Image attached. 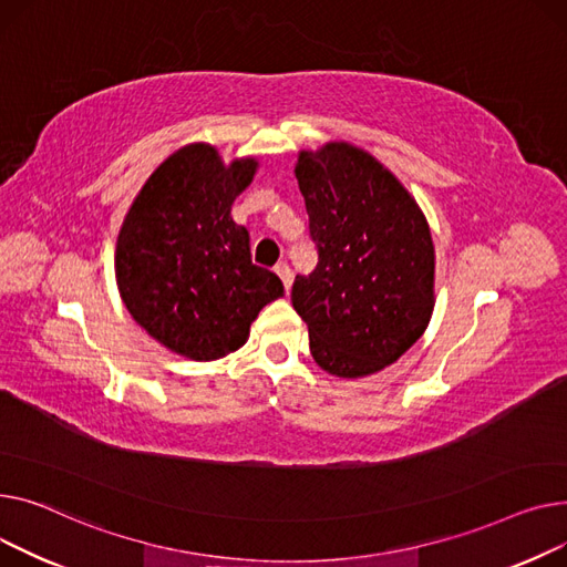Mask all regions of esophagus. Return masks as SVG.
I'll list each match as a JSON object with an SVG mask.
<instances>
[{"label": "esophagus", "instance_id": "esophagus-1", "mask_svg": "<svg viewBox=\"0 0 567 567\" xmlns=\"http://www.w3.org/2000/svg\"><path fill=\"white\" fill-rule=\"evenodd\" d=\"M275 272L279 275V279L284 281V288H286V292H288V290H290V286H292V270L288 268L286 262H279L277 268H275Z\"/></svg>", "mask_w": 567, "mask_h": 567}]
</instances>
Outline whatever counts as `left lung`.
<instances>
[{
  "mask_svg": "<svg viewBox=\"0 0 567 567\" xmlns=\"http://www.w3.org/2000/svg\"><path fill=\"white\" fill-rule=\"evenodd\" d=\"M318 265L297 275L292 307L309 327L322 371L357 380L401 359L435 309V245L408 187L348 142L299 151Z\"/></svg>",
  "mask_w": 567,
  "mask_h": 567,
  "instance_id": "obj_1",
  "label": "left lung"
}]
</instances>
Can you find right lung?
<instances>
[{
  "label": "right lung",
  "instance_id": "obj_1",
  "mask_svg": "<svg viewBox=\"0 0 567 567\" xmlns=\"http://www.w3.org/2000/svg\"><path fill=\"white\" fill-rule=\"evenodd\" d=\"M256 172V157L226 164L213 144H187L148 176L123 217L114 251L123 305L185 359L240 350L260 309L284 295L281 279L251 262L249 233L230 217Z\"/></svg>",
  "mask_w": 567,
  "mask_h": 567
}]
</instances>
